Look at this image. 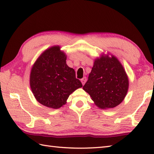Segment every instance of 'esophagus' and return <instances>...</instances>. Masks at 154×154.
Returning a JSON list of instances; mask_svg holds the SVG:
<instances>
[{"instance_id": "34e87169", "label": "esophagus", "mask_w": 154, "mask_h": 154, "mask_svg": "<svg viewBox=\"0 0 154 154\" xmlns=\"http://www.w3.org/2000/svg\"><path fill=\"white\" fill-rule=\"evenodd\" d=\"M86 81H87V77H84L83 78V79H81V83H82L83 85H84Z\"/></svg>"}]
</instances>
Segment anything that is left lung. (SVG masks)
I'll use <instances>...</instances> for the list:
<instances>
[{
    "mask_svg": "<svg viewBox=\"0 0 154 154\" xmlns=\"http://www.w3.org/2000/svg\"><path fill=\"white\" fill-rule=\"evenodd\" d=\"M83 89L90 94L97 106L110 109L119 105L126 97L128 79L115 57L102 56L94 61Z\"/></svg>",
    "mask_w": 154,
    "mask_h": 154,
    "instance_id": "1",
    "label": "left lung"
}]
</instances>
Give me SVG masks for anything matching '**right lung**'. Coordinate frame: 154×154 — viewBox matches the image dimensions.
I'll return each instance as SVG.
<instances>
[{"label":"right lung","mask_w":154,"mask_h":154,"mask_svg":"<svg viewBox=\"0 0 154 154\" xmlns=\"http://www.w3.org/2000/svg\"><path fill=\"white\" fill-rule=\"evenodd\" d=\"M30 82L38 102L55 109L64 105L69 96L83 87L75 70L67 66L65 54L59 46L45 50L35 62Z\"/></svg>","instance_id":"add662e5"}]
</instances>
